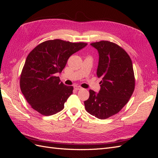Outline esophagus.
Listing matches in <instances>:
<instances>
[{"instance_id":"34e87169","label":"esophagus","mask_w":158,"mask_h":158,"mask_svg":"<svg viewBox=\"0 0 158 158\" xmlns=\"http://www.w3.org/2000/svg\"><path fill=\"white\" fill-rule=\"evenodd\" d=\"M74 88L76 90H80V89H82V88L79 86V85H74Z\"/></svg>"}]
</instances>
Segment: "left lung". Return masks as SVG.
Here are the masks:
<instances>
[{"mask_svg": "<svg viewBox=\"0 0 158 158\" xmlns=\"http://www.w3.org/2000/svg\"><path fill=\"white\" fill-rule=\"evenodd\" d=\"M99 53L97 76L102 79L100 90L90 89L84 102L85 110L99 119L118 113L128 103L135 86L132 60L120 46L108 41L90 44Z\"/></svg>", "mask_w": 158, "mask_h": 158, "instance_id": "left-lung-1", "label": "left lung"}]
</instances>
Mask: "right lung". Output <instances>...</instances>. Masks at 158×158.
Returning <instances> with one entry per match:
<instances>
[{
	"mask_svg": "<svg viewBox=\"0 0 158 158\" xmlns=\"http://www.w3.org/2000/svg\"><path fill=\"white\" fill-rule=\"evenodd\" d=\"M87 45L61 40H48L35 47L27 55L20 80L22 93L31 107L45 116L64 109L73 87L60 82L61 73L69 57Z\"/></svg>",
	"mask_w": 158,
	"mask_h": 158,
	"instance_id": "1",
	"label": "right lung"
}]
</instances>
